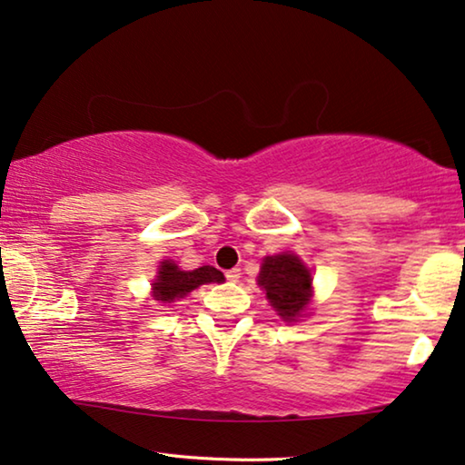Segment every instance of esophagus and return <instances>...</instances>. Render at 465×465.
<instances>
[{
	"label": "esophagus",
	"instance_id": "34e87169",
	"mask_svg": "<svg viewBox=\"0 0 465 465\" xmlns=\"http://www.w3.org/2000/svg\"><path fill=\"white\" fill-rule=\"evenodd\" d=\"M226 279L228 282H239L241 279V269H231V271H226Z\"/></svg>",
	"mask_w": 465,
	"mask_h": 465
}]
</instances>
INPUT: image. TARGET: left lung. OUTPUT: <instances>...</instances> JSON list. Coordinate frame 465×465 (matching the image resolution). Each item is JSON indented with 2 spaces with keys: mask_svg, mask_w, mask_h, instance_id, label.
Wrapping results in <instances>:
<instances>
[{
  "mask_svg": "<svg viewBox=\"0 0 465 465\" xmlns=\"http://www.w3.org/2000/svg\"><path fill=\"white\" fill-rule=\"evenodd\" d=\"M258 283L266 292L272 309L285 322H294L307 311L311 301V272L294 253H279L264 258Z\"/></svg>",
  "mask_w": 465,
  "mask_h": 465,
  "instance_id": "left-lung-1",
  "label": "left lung"
}]
</instances>
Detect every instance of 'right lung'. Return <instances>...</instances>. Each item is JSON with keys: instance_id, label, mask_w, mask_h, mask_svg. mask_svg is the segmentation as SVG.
I'll list each match as a JSON object with an SVG mask.
<instances>
[{"instance_id": "right-lung-1", "label": "right lung", "mask_w": 465, "mask_h": 465, "mask_svg": "<svg viewBox=\"0 0 465 465\" xmlns=\"http://www.w3.org/2000/svg\"><path fill=\"white\" fill-rule=\"evenodd\" d=\"M224 275L213 266H201L194 271H182L173 262H163L154 283V296L161 302H173L175 298L186 296L203 283H222Z\"/></svg>"}]
</instances>
